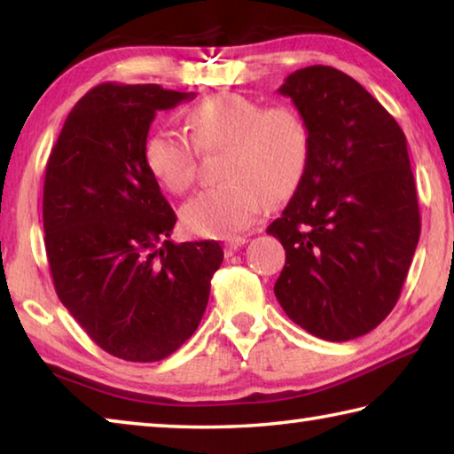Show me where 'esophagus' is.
I'll return each mask as SVG.
<instances>
[{"mask_svg":"<svg viewBox=\"0 0 454 454\" xmlns=\"http://www.w3.org/2000/svg\"><path fill=\"white\" fill-rule=\"evenodd\" d=\"M244 244H246V238L244 236L228 238V240L224 242V252H226V254H232V252H236L238 248H242Z\"/></svg>","mask_w":454,"mask_h":454,"instance_id":"34e87169","label":"esophagus"}]
</instances>
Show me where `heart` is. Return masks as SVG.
<instances>
[{"label": "heart", "instance_id": "1", "mask_svg": "<svg viewBox=\"0 0 454 454\" xmlns=\"http://www.w3.org/2000/svg\"><path fill=\"white\" fill-rule=\"evenodd\" d=\"M190 137L160 128L144 144V162L166 190L182 194L198 176V152L226 148L224 182L188 200L182 222L204 238H226L256 220L272 200L290 196L312 156V129L290 104L262 106L242 94H216L186 112Z\"/></svg>", "mask_w": 454, "mask_h": 454}]
</instances>
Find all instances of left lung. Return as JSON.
<instances>
[{
	"instance_id": "1",
	"label": "left lung",
	"mask_w": 454,
	"mask_h": 454,
	"mask_svg": "<svg viewBox=\"0 0 454 454\" xmlns=\"http://www.w3.org/2000/svg\"><path fill=\"white\" fill-rule=\"evenodd\" d=\"M278 91L309 120L312 156L266 230L286 250L274 294L310 334L352 340L395 309L419 244L406 137L356 80L330 66L296 70Z\"/></svg>"
}]
</instances>
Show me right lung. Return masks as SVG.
Wrapping results in <instances>:
<instances>
[{"label": "right lung", "mask_w": 454, "mask_h": 454, "mask_svg": "<svg viewBox=\"0 0 454 454\" xmlns=\"http://www.w3.org/2000/svg\"><path fill=\"white\" fill-rule=\"evenodd\" d=\"M192 91L99 83L67 116L43 182V232L61 304L99 348L156 363L194 334L224 258L170 240L176 214L144 162L156 112Z\"/></svg>", "instance_id": "right-lung-1"}]
</instances>
